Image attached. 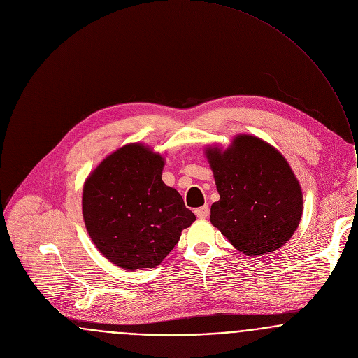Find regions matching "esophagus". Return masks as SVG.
<instances>
[{"label": "esophagus", "instance_id": "34e87169", "mask_svg": "<svg viewBox=\"0 0 358 358\" xmlns=\"http://www.w3.org/2000/svg\"><path fill=\"white\" fill-rule=\"evenodd\" d=\"M194 213H196L197 218L206 220V218H208V215H210V208H208V206H203V207L197 208Z\"/></svg>", "mask_w": 358, "mask_h": 358}]
</instances>
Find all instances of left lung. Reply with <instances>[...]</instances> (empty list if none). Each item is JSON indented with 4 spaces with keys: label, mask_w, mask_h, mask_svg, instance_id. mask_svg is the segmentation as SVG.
<instances>
[{
    "label": "left lung",
    "mask_w": 358,
    "mask_h": 358,
    "mask_svg": "<svg viewBox=\"0 0 358 358\" xmlns=\"http://www.w3.org/2000/svg\"><path fill=\"white\" fill-rule=\"evenodd\" d=\"M207 158L221 196L211 206V224L238 251L268 254L292 238L301 220L303 194L278 150L243 134L224 152L208 148Z\"/></svg>",
    "instance_id": "8db88e82"
}]
</instances>
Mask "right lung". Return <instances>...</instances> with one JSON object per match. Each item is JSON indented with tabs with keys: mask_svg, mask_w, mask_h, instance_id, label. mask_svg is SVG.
<instances>
[{
	"mask_svg": "<svg viewBox=\"0 0 358 358\" xmlns=\"http://www.w3.org/2000/svg\"><path fill=\"white\" fill-rule=\"evenodd\" d=\"M164 159L141 144L107 157L83 189V218L97 248L124 269L154 268L196 215L162 179Z\"/></svg>",
	"mask_w": 358,
	"mask_h": 358,
	"instance_id": "right-lung-1",
	"label": "right lung"
}]
</instances>
